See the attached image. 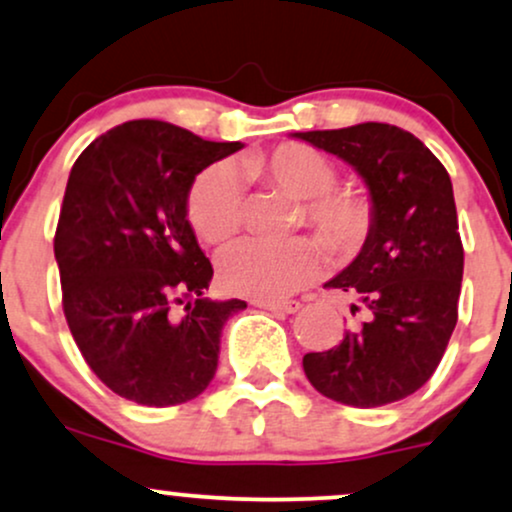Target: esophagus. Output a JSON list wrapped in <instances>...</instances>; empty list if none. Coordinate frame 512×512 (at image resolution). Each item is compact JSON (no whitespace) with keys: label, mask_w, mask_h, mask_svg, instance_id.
<instances>
[{"label":"esophagus","mask_w":512,"mask_h":512,"mask_svg":"<svg viewBox=\"0 0 512 512\" xmlns=\"http://www.w3.org/2000/svg\"><path fill=\"white\" fill-rule=\"evenodd\" d=\"M257 308H264V310H272V313H298L301 310V303L298 301H257L255 303Z\"/></svg>","instance_id":"esophagus-1"}]
</instances>
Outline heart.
Here are the masks:
<instances>
[{"instance_id":"obj_1","label":"heart","mask_w":512,"mask_h":512,"mask_svg":"<svg viewBox=\"0 0 512 512\" xmlns=\"http://www.w3.org/2000/svg\"><path fill=\"white\" fill-rule=\"evenodd\" d=\"M243 173L269 190L303 199L301 221L337 260H349L373 233V202L358 190L337 185V168L315 146L286 142L243 158ZM187 219L204 243L221 245L243 226V195L226 166L207 168L192 182ZM322 267L320 248L308 238L289 243L243 240L221 255L223 289L255 301H279L315 279Z\"/></svg>"}]
</instances>
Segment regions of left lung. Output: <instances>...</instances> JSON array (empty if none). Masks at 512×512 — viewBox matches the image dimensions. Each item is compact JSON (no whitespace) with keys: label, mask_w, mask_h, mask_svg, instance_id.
I'll list each match as a JSON object with an SVG mask.
<instances>
[{"label":"left lung","mask_w":512,"mask_h":512,"mask_svg":"<svg viewBox=\"0 0 512 512\" xmlns=\"http://www.w3.org/2000/svg\"><path fill=\"white\" fill-rule=\"evenodd\" d=\"M366 180L373 233L356 260L327 281L354 298L358 320L337 346L303 356L320 395L383 407L436 373L457 325L464 250L448 170L421 139L385 122L296 132Z\"/></svg>","instance_id":"obj_1"}]
</instances>
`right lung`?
Here are the masks:
<instances>
[{"instance_id":"add662e5","label":"right lung","mask_w":512,"mask_h":512,"mask_svg":"<svg viewBox=\"0 0 512 512\" xmlns=\"http://www.w3.org/2000/svg\"><path fill=\"white\" fill-rule=\"evenodd\" d=\"M238 149L132 120L88 144L69 173L55 233L64 317L88 368L129 402L202 395L223 325L248 308L204 298L214 269L187 221L192 182Z\"/></svg>"}]
</instances>
